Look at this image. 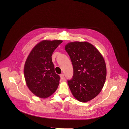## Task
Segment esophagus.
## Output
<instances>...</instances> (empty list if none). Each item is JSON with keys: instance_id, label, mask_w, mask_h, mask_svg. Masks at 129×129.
I'll use <instances>...</instances> for the list:
<instances>
[{"instance_id": "esophagus-1", "label": "esophagus", "mask_w": 129, "mask_h": 129, "mask_svg": "<svg viewBox=\"0 0 129 129\" xmlns=\"http://www.w3.org/2000/svg\"><path fill=\"white\" fill-rule=\"evenodd\" d=\"M60 78L61 79V80H64L65 79V78H64V73H62V74H61L60 75Z\"/></svg>"}]
</instances>
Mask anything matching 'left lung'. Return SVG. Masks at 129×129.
Here are the masks:
<instances>
[{
  "instance_id": "left-lung-1",
  "label": "left lung",
  "mask_w": 129,
  "mask_h": 129,
  "mask_svg": "<svg viewBox=\"0 0 129 129\" xmlns=\"http://www.w3.org/2000/svg\"><path fill=\"white\" fill-rule=\"evenodd\" d=\"M65 49L73 69L72 79L67 81L72 95L81 102L92 100L101 91L106 79L103 57L93 45L87 42H70Z\"/></svg>"
}]
</instances>
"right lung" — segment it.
<instances>
[{
	"label": "right lung",
	"instance_id": "right-lung-1",
	"mask_svg": "<svg viewBox=\"0 0 129 129\" xmlns=\"http://www.w3.org/2000/svg\"><path fill=\"white\" fill-rule=\"evenodd\" d=\"M62 40H43L31 50L24 67L26 85L31 92L40 98H46L57 89L60 76L56 74L52 62L53 52Z\"/></svg>",
	"mask_w": 129,
	"mask_h": 129
}]
</instances>
